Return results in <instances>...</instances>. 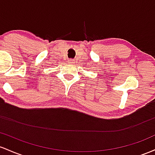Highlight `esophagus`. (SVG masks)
Returning a JSON list of instances; mask_svg holds the SVG:
<instances>
[{"label":"esophagus","mask_w":155,"mask_h":155,"mask_svg":"<svg viewBox=\"0 0 155 155\" xmlns=\"http://www.w3.org/2000/svg\"><path fill=\"white\" fill-rule=\"evenodd\" d=\"M69 63L71 64H74V61L72 60V59H70V60H69Z\"/></svg>","instance_id":"34e87169"}]
</instances>
